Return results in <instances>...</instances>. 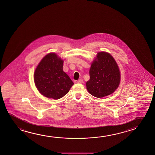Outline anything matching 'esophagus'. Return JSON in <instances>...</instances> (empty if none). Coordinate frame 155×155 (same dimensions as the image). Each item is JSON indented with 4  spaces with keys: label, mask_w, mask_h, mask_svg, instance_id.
I'll return each mask as SVG.
<instances>
[{
    "label": "esophagus",
    "mask_w": 155,
    "mask_h": 155,
    "mask_svg": "<svg viewBox=\"0 0 155 155\" xmlns=\"http://www.w3.org/2000/svg\"><path fill=\"white\" fill-rule=\"evenodd\" d=\"M83 79H79V80L77 81V83H79V84H81V83H83Z\"/></svg>",
    "instance_id": "1"
}]
</instances>
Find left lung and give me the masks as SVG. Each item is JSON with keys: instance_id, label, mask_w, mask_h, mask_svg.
Returning <instances> with one entry per match:
<instances>
[{"instance_id": "1", "label": "left lung", "mask_w": 155, "mask_h": 155, "mask_svg": "<svg viewBox=\"0 0 155 155\" xmlns=\"http://www.w3.org/2000/svg\"><path fill=\"white\" fill-rule=\"evenodd\" d=\"M86 88L90 94L102 98L112 94L119 86L120 74L112 56L105 52L97 53L90 69Z\"/></svg>"}]
</instances>
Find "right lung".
I'll return each mask as SVG.
<instances>
[{
    "label": "right lung",
    "instance_id": "add662e5",
    "mask_svg": "<svg viewBox=\"0 0 155 155\" xmlns=\"http://www.w3.org/2000/svg\"><path fill=\"white\" fill-rule=\"evenodd\" d=\"M63 61L54 53L46 55L38 64L34 81L38 91L48 98L58 99L69 92L74 85L63 70Z\"/></svg>",
    "mask_w": 155,
    "mask_h": 155
}]
</instances>
